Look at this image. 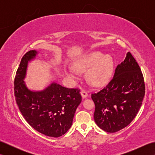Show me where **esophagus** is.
<instances>
[{
    "mask_svg": "<svg viewBox=\"0 0 155 155\" xmlns=\"http://www.w3.org/2000/svg\"><path fill=\"white\" fill-rule=\"evenodd\" d=\"M81 96H82V97H83V98H87V96H88V93H87V92L84 91H81Z\"/></svg>",
    "mask_w": 155,
    "mask_h": 155,
    "instance_id": "34e87169",
    "label": "esophagus"
}]
</instances>
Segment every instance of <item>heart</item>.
Instances as JSON below:
<instances>
[{
	"instance_id": "b5f03b06",
	"label": "heart",
	"mask_w": 155,
	"mask_h": 155,
	"mask_svg": "<svg viewBox=\"0 0 155 155\" xmlns=\"http://www.w3.org/2000/svg\"><path fill=\"white\" fill-rule=\"evenodd\" d=\"M114 62L109 54L100 52H93L76 62L74 69L79 72H84L91 69L88 74V81L93 85H101L109 80L113 73ZM64 73L70 78H77V73L74 69H65Z\"/></svg>"
}]
</instances>
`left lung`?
<instances>
[{"mask_svg":"<svg viewBox=\"0 0 155 155\" xmlns=\"http://www.w3.org/2000/svg\"><path fill=\"white\" fill-rule=\"evenodd\" d=\"M145 93L139 64L129 52L118 64L113 78L103 89L92 94L94 119L107 133H115L129 124L142 105Z\"/></svg>","mask_w":155,"mask_h":155,"instance_id":"8db88e82","label":"left lung"}]
</instances>
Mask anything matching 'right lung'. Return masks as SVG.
<instances>
[{"label": "right lung", "mask_w": 155, "mask_h": 155, "mask_svg": "<svg viewBox=\"0 0 155 155\" xmlns=\"http://www.w3.org/2000/svg\"><path fill=\"white\" fill-rule=\"evenodd\" d=\"M38 52L32 50L21 59L15 78V96L22 116L38 132L51 137H59L72 124L75 111L82 101L80 90L68 88L52 81L41 91H32L25 82L28 62Z\"/></svg>", "instance_id": "add662e5"}]
</instances>
